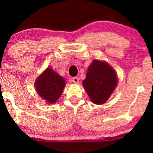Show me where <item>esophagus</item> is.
Instances as JSON below:
<instances>
[{
  "instance_id": "esophagus-1",
  "label": "esophagus",
  "mask_w": 153,
  "mask_h": 153,
  "mask_svg": "<svg viewBox=\"0 0 153 153\" xmlns=\"http://www.w3.org/2000/svg\"><path fill=\"white\" fill-rule=\"evenodd\" d=\"M72 81L74 82V83H79V79L78 77H74V78L72 79Z\"/></svg>"
}]
</instances>
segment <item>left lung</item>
Instances as JSON below:
<instances>
[{
	"instance_id": "1",
	"label": "left lung",
	"mask_w": 153,
	"mask_h": 153,
	"mask_svg": "<svg viewBox=\"0 0 153 153\" xmlns=\"http://www.w3.org/2000/svg\"><path fill=\"white\" fill-rule=\"evenodd\" d=\"M118 84L117 74L107 62L94 60L88 68L83 85L94 104H102L107 101Z\"/></svg>"
}]
</instances>
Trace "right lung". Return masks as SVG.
<instances>
[{"label": "right lung", "mask_w": 153, "mask_h": 153, "mask_svg": "<svg viewBox=\"0 0 153 153\" xmlns=\"http://www.w3.org/2000/svg\"><path fill=\"white\" fill-rule=\"evenodd\" d=\"M35 86L40 97L48 104H53L62 95L65 81L51 68H48L37 79Z\"/></svg>", "instance_id": "right-lung-1"}]
</instances>
